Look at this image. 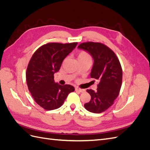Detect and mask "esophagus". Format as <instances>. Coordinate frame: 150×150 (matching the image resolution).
Returning a JSON list of instances; mask_svg holds the SVG:
<instances>
[{
    "mask_svg": "<svg viewBox=\"0 0 150 150\" xmlns=\"http://www.w3.org/2000/svg\"><path fill=\"white\" fill-rule=\"evenodd\" d=\"M75 90L77 91H79V93H83V92L85 91L84 89H80V88H75Z\"/></svg>",
    "mask_w": 150,
    "mask_h": 150,
    "instance_id": "obj_1",
    "label": "esophagus"
}]
</instances>
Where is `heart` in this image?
<instances>
[{
	"label": "heart",
	"mask_w": 150,
	"mask_h": 150,
	"mask_svg": "<svg viewBox=\"0 0 150 150\" xmlns=\"http://www.w3.org/2000/svg\"><path fill=\"white\" fill-rule=\"evenodd\" d=\"M78 58L79 61H85V60H91V57L90 54L85 51H81L78 55Z\"/></svg>",
	"instance_id": "obj_1"
}]
</instances>
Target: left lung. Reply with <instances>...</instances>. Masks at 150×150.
Wrapping results in <instances>:
<instances>
[{"label":"left lung","mask_w":150,"mask_h":150,"mask_svg":"<svg viewBox=\"0 0 150 150\" xmlns=\"http://www.w3.org/2000/svg\"><path fill=\"white\" fill-rule=\"evenodd\" d=\"M78 48L93 56L94 64L91 77L99 81L96 91L86 90L91 98L84 108L90 112L101 113L112 105L118 96L122 78L121 64L115 53L101 42H83Z\"/></svg>","instance_id":"obj_1"}]
</instances>
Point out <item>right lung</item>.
I'll return each instance as SVG.
<instances>
[{"mask_svg":"<svg viewBox=\"0 0 150 150\" xmlns=\"http://www.w3.org/2000/svg\"><path fill=\"white\" fill-rule=\"evenodd\" d=\"M77 44L49 42L36 50L30 59L26 71L27 84L34 101L44 110L60 108L68 94L74 91L71 85L56 83L54 74Z\"/></svg>","mask_w":150,"mask_h":150,"instance_id":"obj_1","label":"right lung"}]
</instances>
